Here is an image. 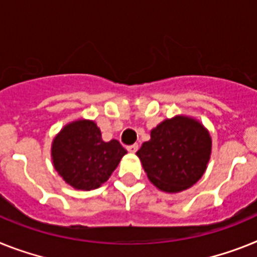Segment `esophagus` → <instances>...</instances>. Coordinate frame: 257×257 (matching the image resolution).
Here are the masks:
<instances>
[{"mask_svg":"<svg viewBox=\"0 0 257 257\" xmlns=\"http://www.w3.org/2000/svg\"><path fill=\"white\" fill-rule=\"evenodd\" d=\"M126 150H128L129 153H136L139 150V145H137V144H133V145L126 146Z\"/></svg>","mask_w":257,"mask_h":257,"instance_id":"obj_1","label":"esophagus"}]
</instances>
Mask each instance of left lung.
Masks as SVG:
<instances>
[{"instance_id": "obj_1", "label": "left lung", "mask_w": 257, "mask_h": 257, "mask_svg": "<svg viewBox=\"0 0 257 257\" xmlns=\"http://www.w3.org/2000/svg\"><path fill=\"white\" fill-rule=\"evenodd\" d=\"M137 152L149 180L165 192L189 188L205 172L212 139L193 118L176 116L165 120L150 133Z\"/></svg>"}]
</instances>
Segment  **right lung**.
<instances>
[{"label":"right lung","instance_id":"add662e5","mask_svg":"<svg viewBox=\"0 0 257 257\" xmlns=\"http://www.w3.org/2000/svg\"><path fill=\"white\" fill-rule=\"evenodd\" d=\"M126 150L117 140L104 142L94 121L70 122L56 136L52 159L59 175L75 189H95L108 180Z\"/></svg>","mask_w":257,"mask_h":257}]
</instances>
